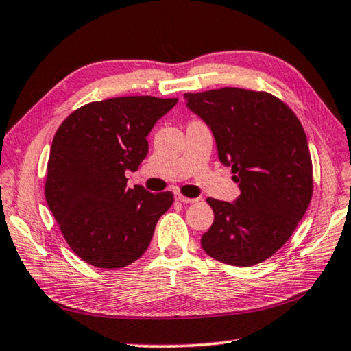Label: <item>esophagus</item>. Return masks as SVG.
<instances>
[{
	"instance_id": "obj_1",
	"label": "esophagus",
	"mask_w": 351,
	"mask_h": 351,
	"mask_svg": "<svg viewBox=\"0 0 351 351\" xmlns=\"http://www.w3.org/2000/svg\"><path fill=\"white\" fill-rule=\"evenodd\" d=\"M175 198H176V201H180V203H184V204H192V203H197V198H187V197H184V195H181V193H175Z\"/></svg>"
}]
</instances>
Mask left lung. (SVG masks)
<instances>
[{"label": "left lung", "mask_w": 351, "mask_h": 351, "mask_svg": "<svg viewBox=\"0 0 351 351\" xmlns=\"http://www.w3.org/2000/svg\"><path fill=\"white\" fill-rule=\"evenodd\" d=\"M186 106L213 134L218 159L232 169L234 203L207 198L213 224L201 237L207 255L252 266L293 235L313 195V165L299 119L268 93L221 88L184 94Z\"/></svg>", "instance_id": "1"}]
</instances>
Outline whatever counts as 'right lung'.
Returning <instances> with one entry per match:
<instances>
[{
	"label": "right lung",
	"instance_id": "add662e5",
	"mask_svg": "<svg viewBox=\"0 0 351 351\" xmlns=\"http://www.w3.org/2000/svg\"><path fill=\"white\" fill-rule=\"evenodd\" d=\"M178 99L114 97L64 119L54 136L45 195L69 247L96 268H123L147 251L173 193L127 187L148 153L147 136Z\"/></svg>",
	"mask_w": 351,
	"mask_h": 351
}]
</instances>
